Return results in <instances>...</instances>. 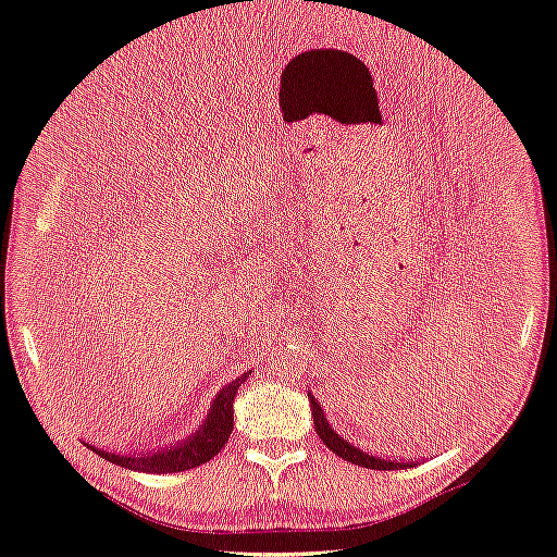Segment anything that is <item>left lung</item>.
Returning a JSON list of instances; mask_svg holds the SVG:
<instances>
[{
	"label": "left lung",
	"instance_id": "1",
	"mask_svg": "<svg viewBox=\"0 0 557 557\" xmlns=\"http://www.w3.org/2000/svg\"><path fill=\"white\" fill-rule=\"evenodd\" d=\"M309 399H311V416H313V428H315V434L323 440V444L334 453L339 455L342 460L346 462H352L358 467H367V469H379V471H393V469H407L411 467V462H395V460H381V458H374V455L369 453H362L358 450L356 446H350L344 436L336 434L330 423L325 420V413L323 409H320V404L315 397H311L309 393Z\"/></svg>",
	"mask_w": 557,
	"mask_h": 557
}]
</instances>
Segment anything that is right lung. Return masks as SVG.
<instances>
[{"mask_svg":"<svg viewBox=\"0 0 557 557\" xmlns=\"http://www.w3.org/2000/svg\"><path fill=\"white\" fill-rule=\"evenodd\" d=\"M250 372L242 374L239 379H234L227 383L221 393L215 395L211 411L207 416L201 428L188 436L183 444L166 446L162 450L153 453H139V455H117L109 453L102 448L88 446L92 453H97L99 458H104L113 465H121L125 469L134 471H146V474H174V471H185V469H195L199 465L209 462L213 455L221 453L230 440L232 428H234V395H237L239 385L248 379Z\"/></svg>","mask_w":557,"mask_h":557,"instance_id":"add662e5","label":"right lung"}]
</instances>
